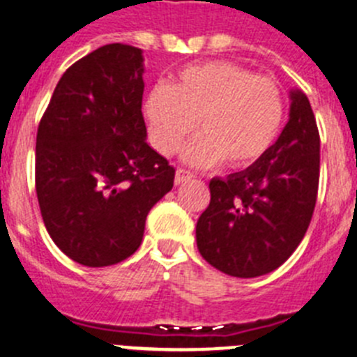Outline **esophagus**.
Wrapping results in <instances>:
<instances>
[{
  "mask_svg": "<svg viewBox=\"0 0 357 357\" xmlns=\"http://www.w3.org/2000/svg\"><path fill=\"white\" fill-rule=\"evenodd\" d=\"M191 178H193V173L188 172V169L178 168L175 172V184H184V182L191 181Z\"/></svg>",
  "mask_w": 357,
  "mask_h": 357,
  "instance_id": "34e87169",
  "label": "esophagus"
}]
</instances>
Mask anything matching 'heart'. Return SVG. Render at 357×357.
Instances as JSON below:
<instances>
[{"instance_id": "heart-1", "label": "heart", "mask_w": 357, "mask_h": 357, "mask_svg": "<svg viewBox=\"0 0 357 357\" xmlns=\"http://www.w3.org/2000/svg\"><path fill=\"white\" fill-rule=\"evenodd\" d=\"M144 118L162 155L181 148L198 119L202 134L185 146V162L213 166L225 159L229 166L245 168L279 137L284 98L270 78L255 77L236 62L207 61L185 66L169 87H153L144 100Z\"/></svg>"}]
</instances>
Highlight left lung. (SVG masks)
Here are the masks:
<instances>
[{"instance_id":"1","label":"left lung","mask_w":357,"mask_h":357,"mask_svg":"<svg viewBox=\"0 0 357 357\" xmlns=\"http://www.w3.org/2000/svg\"><path fill=\"white\" fill-rule=\"evenodd\" d=\"M289 119L273 146L247 169L209 182L197 223L202 257L241 279L273 272L301 245L318 193L320 135L307 96L289 93Z\"/></svg>"}]
</instances>
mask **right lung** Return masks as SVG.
<instances>
[{"instance_id": "obj_1", "label": "right lung", "mask_w": 357, "mask_h": 357, "mask_svg": "<svg viewBox=\"0 0 357 357\" xmlns=\"http://www.w3.org/2000/svg\"><path fill=\"white\" fill-rule=\"evenodd\" d=\"M143 52L107 44L56 84L37 130L36 189L55 245L91 268L130 257L175 169L146 143Z\"/></svg>"}]
</instances>
